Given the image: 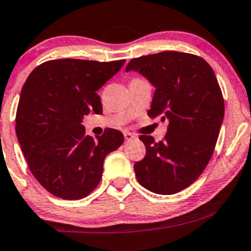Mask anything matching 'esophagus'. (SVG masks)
Listing matches in <instances>:
<instances>
[{
	"label": "esophagus",
	"instance_id": "1",
	"mask_svg": "<svg viewBox=\"0 0 251 251\" xmlns=\"http://www.w3.org/2000/svg\"><path fill=\"white\" fill-rule=\"evenodd\" d=\"M125 139H126V141H130V140L136 139V134L130 133V131H126V133H125Z\"/></svg>",
	"mask_w": 251,
	"mask_h": 251
}]
</instances>
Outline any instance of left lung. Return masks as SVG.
<instances>
[{"label": "left lung", "instance_id": "obj_1", "mask_svg": "<svg viewBox=\"0 0 251 251\" xmlns=\"http://www.w3.org/2000/svg\"><path fill=\"white\" fill-rule=\"evenodd\" d=\"M136 71L155 87L150 117L168 121L160 141L141 135L146 155L134 164L150 191L171 195L193 184L211 160L224 118V98L212 67L198 55L163 51L133 58Z\"/></svg>", "mask_w": 251, "mask_h": 251}]
</instances>
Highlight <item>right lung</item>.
<instances>
[{
  "label": "right lung",
  "mask_w": 251,
  "mask_h": 251,
  "mask_svg": "<svg viewBox=\"0 0 251 251\" xmlns=\"http://www.w3.org/2000/svg\"><path fill=\"white\" fill-rule=\"evenodd\" d=\"M125 62L51 60L34 68L24 83L17 136L31 172L52 195L64 200L90 195L101 179L105 157L125 141L117 129L92 137L81 125L91 111L103 112L97 91Z\"/></svg>",
  "instance_id": "obj_1"
}]
</instances>
